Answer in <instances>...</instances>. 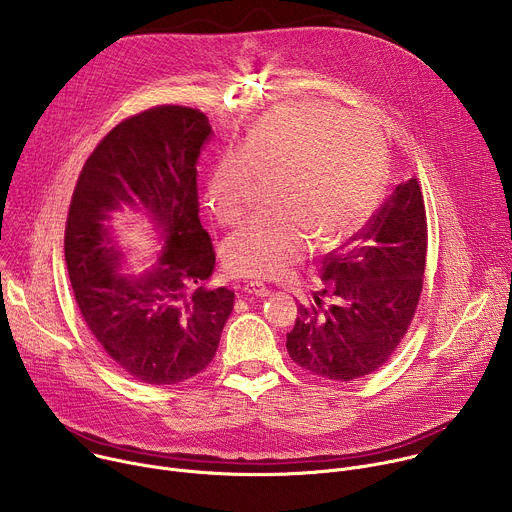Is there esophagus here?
<instances>
[{
	"label": "esophagus",
	"instance_id": "esophagus-1",
	"mask_svg": "<svg viewBox=\"0 0 512 512\" xmlns=\"http://www.w3.org/2000/svg\"><path fill=\"white\" fill-rule=\"evenodd\" d=\"M243 291H245V294H251V296H259V298H265V296H269V294H271V289H269L265 283H261V281H251V283H245Z\"/></svg>",
	"mask_w": 512,
	"mask_h": 512
}]
</instances>
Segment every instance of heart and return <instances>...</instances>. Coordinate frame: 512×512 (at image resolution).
I'll list each match as a JSON object with an SVG mask.
<instances>
[{
    "label": "heart",
    "mask_w": 512,
    "mask_h": 512,
    "mask_svg": "<svg viewBox=\"0 0 512 512\" xmlns=\"http://www.w3.org/2000/svg\"><path fill=\"white\" fill-rule=\"evenodd\" d=\"M385 174V145L367 119L314 101L267 111L206 182V204L225 225L247 214L259 182H275L279 214L253 218L229 237L227 269L273 279L304 261L314 241L322 249L344 243L377 208Z\"/></svg>",
    "instance_id": "b5f03b06"
}]
</instances>
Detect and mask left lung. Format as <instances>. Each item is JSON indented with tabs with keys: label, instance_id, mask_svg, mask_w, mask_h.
Masks as SVG:
<instances>
[{
	"label": "left lung",
	"instance_id": "8db88e82",
	"mask_svg": "<svg viewBox=\"0 0 512 512\" xmlns=\"http://www.w3.org/2000/svg\"><path fill=\"white\" fill-rule=\"evenodd\" d=\"M425 255V204L417 178H411L348 243L324 257V289L310 306L300 304L287 334L291 360L340 383L383 367L415 316Z\"/></svg>",
	"mask_w": 512,
	"mask_h": 512
}]
</instances>
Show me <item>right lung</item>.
I'll return each instance as SVG.
<instances>
[{
  "label": "right lung",
  "instance_id": "obj_1",
  "mask_svg": "<svg viewBox=\"0 0 512 512\" xmlns=\"http://www.w3.org/2000/svg\"><path fill=\"white\" fill-rule=\"evenodd\" d=\"M212 127L200 109L158 105L123 119L87 158L72 192L64 259L81 316L107 358L148 385L202 373L235 306V291L200 285L214 247L198 218L196 160ZM141 209L163 233L159 265L118 271L110 214Z\"/></svg>",
  "mask_w": 512,
  "mask_h": 512
}]
</instances>
